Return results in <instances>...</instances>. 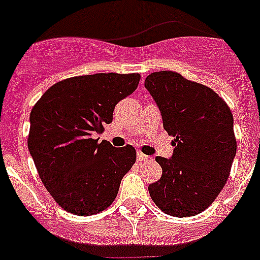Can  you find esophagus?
<instances>
[{"instance_id":"esophagus-1","label":"esophagus","mask_w":260,"mask_h":260,"mask_svg":"<svg viewBox=\"0 0 260 260\" xmlns=\"http://www.w3.org/2000/svg\"><path fill=\"white\" fill-rule=\"evenodd\" d=\"M148 158H150V157H148L147 155H144V153L138 152V161H147Z\"/></svg>"}]
</instances>
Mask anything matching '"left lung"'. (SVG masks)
I'll use <instances>...</instances> for the list:
<instances>
[{
    "label": "left lung",
    "instance_id": "1",
    "mask_svg": "<svg viewBox=\"0 0 260 260\" xmlns=\"http://www.w3.org/2000/svg\"><path fill=\"white\" fill-rule=\"evenodd\" d=\"M144 84L174 137L173 156L156 157L162 174L148 186L151 199L167 215H198L217 198L237 152L231 108L210 87L177 71L151 73Z\"/></svg>",
    "mask_w": 260,
    "mask_h": 260
}]
</instances>
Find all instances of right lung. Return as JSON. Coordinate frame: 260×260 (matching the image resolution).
<instances>
[{
    "instance_id": "1",
    "label": "right lung",
    "mask_w": 260,
    "mask_h": 260,
    "mask_svg": "<svg viewBox=\"0 0 260 260\" xmlns=\"http://www.w3.org/2000/svg\"><path fill=\"white\" fill-rule=\"evenodd\" d=\"M141 75L99 73L59 80L31 110L28 151L59 207L78 216L107 210L137 160L133 146L93 139L113 119L117 103L137 89Z\"/></svg>"
}]
</instances>
